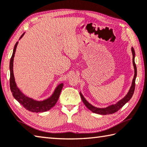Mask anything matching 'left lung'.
<instances>
[{
  "label": "left lung",
  "instance_id": "8db88e82",
  "mask_svg": "<svg viewBox=\"0 0 147 147\" xmlns=\"http://www.w3.org/2000/svg\"><path fill=\"white\" fill-rule=\"evenodd\" d=\"M132 53H133V63L134 65V78L133 80V82H132V85L129 89V91L128 92L127 94L123 97L122 99L119 100V102H117L116 104L112 105L108 107H106L105 108H96L95 106L90 105V103L88 102L87 100L85 99V97L83 96L82 93L80 92V96H81V98L82 99V101L84 103V105L86 106L88 110H90L91 111H92L93 113H97V114H100V115H109V114H113L115 112L119 111L120 108H121L122 106L124 105L125 103H127L129 100L131 99L132 96L134 94V89H135V80H136V78L137 75V69H136V65L135 64L134 62V57H135V52L134 48L132 47L131 48Z\"/></svg>",
  "mask_w": 147,
  "mask_h": 147
}]
</instances>
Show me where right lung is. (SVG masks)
<instances>
[{
  "mask_svg": "<svg viewBox=\"0 0 147 147\" xmlns=\"http://www.w3.org/2000/svg\"><path fill=\"white\" fill-rule=\"evenodd\" d=\"M24 34L25 33L22 34V36L20 37V38H22V36L24 35ZM18 43V42H16L15 45H14L13 55L12 56H11L9 64L10 89L11 92H12L13 96L16 100H18L20 104L24 106L26 110L30 111L39 113V112H44L48 110H50L51 108H53V106L55 105L57 100L59 99L60 92H61L63 87V83H61V84L57 86V87L56 88L53 95L50 97V98H48L45 100H42V101H37V100H33L29 98V97L25 96L24 94H22V92L19 90L18 87H17L15 81H14V78L13 74V60Z\"/></svg>",
  "mask_w": 147,
  "mask_h": 147,
  "instance_id": "add662e5",
  "label": "right lung"
}]
</instances>
